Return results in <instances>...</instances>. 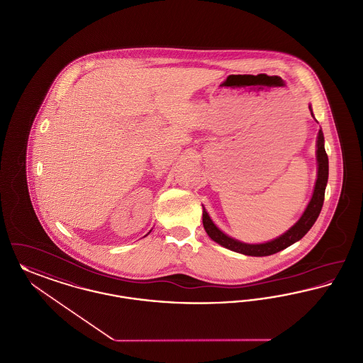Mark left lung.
<instances>
[{"label":"left lung","instance_id":"obj_1","mask_svg":"<svg viewBox=\"0 0 363 363\" xmlns=\"http://www.w3.org/2000/svg\"><path fill=\"white\" fill-rule=\"evenodd\" d=\"M308 109L311 112V116L314 118L313 108L308 106ZM317 181L314 185V192L313 196L304 210L301 216L298 218V222L289 228L285 233L278 235L276 238L266 241V242H259V244H248L242 242L240 240H235L233 237L223 233L215 223L213 219L210 218L208 213L206 211L203 206V225L210 235V238L218 242L219 245L235 251L238 254L248 256H269L273 254H277L279 251L288 248L289 245L295 244L300 238H303L304 235L313 228L315 223L318 215H320L322 206H323V199H325V189L328 184V177H329V160L328 155L325 152V140H323V133L322 130L318 131L317 135Z\"/></svg>","mask_w":363,"mask_h":363}]
</instances>
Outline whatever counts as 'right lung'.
Wrapping results in <instances>:
<instances>
[{"mask_svg":"<svg viewBox=\"0 0 363 363\" xmlns=\"http://www.w3.org/2000/svg\"><path fill=\"white\" fill-rule=\"evenodd\" d=\"M150 232H152V230H150ZM150 233H148V235H150Z\"/></svg>","mask_w":363,"mask_h":363,"instance_id":"right-lung-1","label":"right lung"}]
</instances>
